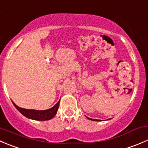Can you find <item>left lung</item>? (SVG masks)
I'll use <instances>...</instances> for the list:
<instances>
[{"instance_id": "left-lung-1", "label": "left lung", "mask_w": 148, "mask_h": 148, "mask_svg": "<svg viewBox=\"0 0 148 148\" xmlns=\"http://www.w3.org/2000/svg\"><path fill=\"white\" fill-rule=\"evenodd\" d=\"M87 118H88V117H87ZM89 119H90V120H92V121H100V120H97V119H90V118H88Z\"/></svg>"}]
</instances>
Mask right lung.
<instances>
[{
	"mask_svg": "<svg viewBox=\"0 0 148 148\" xmlns=\"http://www.w3.org/2000/svg\"><path fill=\"white\" fill-rule=\"evenodd\" d=\"M60 100L53 106L50 109L44 110H33V109H25L20 108L17 106L15 103L13 102V104L15 106L16 108L21 113L22 115L27 118L30 119L36 120V121H47L53 118L58 111V106H59Z\"/></svg>",
	"mask_w": 148,
	"mask_h": 148,
	"instance_id": "add662e5",
	"label": "right lung"
}]
</instances>
